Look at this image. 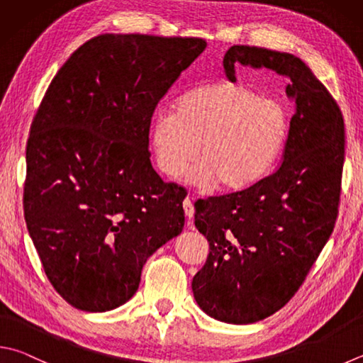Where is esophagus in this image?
Returning <instances> with one entry per match:
<instances>
[{"instance_id":"obj_1","label":"esophagus","mask_w":363,"mask_h":363,"mask_svg":"<svg viewBox=\"0 0 363 363\" xmlns=\"http://www.w3.org/2000/svg\"><path fill=\"white\" fill-rule=\"evenodd\" d=\"M183 208H184V213H186V216H188V220H191V218L194 216V203L189 199V197H186V199L183 201ZM191 221H188V224Z\"/></svg>"}]
</instances>
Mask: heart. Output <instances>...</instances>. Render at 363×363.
<instances>
[{"mask_svg":"<svg viewBox=\"0 0 363 363\" xmlns=\"http://www.w3.org/2000/svg\"><path fill=\"white\" fill-rule=\"evenodd\" d=\"M288 133L289 111L283 102L240 82L221 80L183 93L174 111L160 108L150 128V147L169 179L182 175L199 152L202 160L189 180L237 191L269 174Z\"/></svg>","mask_w":363,"mask_h":363,"instance_id":"b5f03b06","label":"heart"}]
</instances>
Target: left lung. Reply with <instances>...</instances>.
Returning <instances> with one entry per match:
<instances>
[{
  "label": "left lung",
  "mask_w": 363,
  "mask_h": 363,
  "mask_svg": "<svg viewBox=\"0 0 363 363\" xmlns=\"http://www.w3.org/2000/svg\"><path fill=\"white\" fill-rule=\"evenodd\" d=\"M289 77L296 102L275 172L234 193L196 202L194 224L210 251L193 278L197 305L223 323L251 324L281 310L303 284L338 216L345 121L337 101L302 60L262 47L232 45L223 66Z\"/></svg>",
  "instance_id": "8db88e82"
}]
</instances>
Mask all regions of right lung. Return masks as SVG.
<instances>
[{"label":"right lung","mask_w":363,"mask_h":363,"mask_svg":"<svg viewBox=\"0 0 363 363\" xmlns=\"http://www.w3.org/2000/svg\"><path fill=\"white\" fill-rule=\"evenodd\" d=\"M205 47L101 34L47 88L26 142L23 211L47 278L74 308L128 302L147 259L182 232L186 189L155 172L148 134L158 102Z\"/></svg>","instance_id":"add662e5"}]
</instances>
